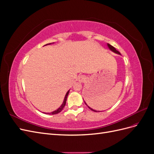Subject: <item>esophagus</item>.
<instances>
[{"instance_id": "34e87169", "label": "esophagus", "mask_w": 154, "mask_h": 154, "mask_svg": "<svg viewBox=\"0 0 154 154\" xmlns=\"http://www.w3.org/2000/svg\"><path fill=\"white\" fill-rule=\"evenodd\" d=\"M78 80L80 82H85V80H86V77L84 75H80L78 76Z\"/></svg>"}]
</instances>
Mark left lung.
Here are the masks:
<instances>
[{
    "instance_id": "8db88e82",
    "label": "left lung",
    "mask_w": 154,
    "mask_h": 154,
    "mask_svg": "<svg viewBox=\"0 0 154 154\" xmlns=\"http://www.w3.org/2000/svg\"><path fill=\"white\" fill-rule=\"evenodd\" d=\"M107 46H108V48L110 49V50H111L112 51H113L114 53H116V54H120V53L119 52V51H117V50H116V48H114L113 46H112V45H110L109 44H107ZM84 102H85V105H87V103H85V101H84ZM87 106H88V108H89V109H90L91 110L94 111V112H100V111H97V110H94V109H91V107H89V106H88V105H87Z\"/></svg>"
}]
</instances>
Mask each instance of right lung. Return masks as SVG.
<instances>
[{"label": "right lung", "mask_w": 154, "mask_h": 154, "mask_svg": "<svg viewBox=\"0 0 154 154\" xmlns=\"http://www.w3.org/2000/svg\"><path fill=\"white\" fill-rule=\"evenodd\" d=\"M54 43V42H53ZM49 44H51V43H50V44H46V45H49ZM69 91H67V92L66 93V96H65V97H64V100H63V103L62 104V105L60 106L59 108L57 109V110H54V111H53V112H49V113H45V114H52V115H53V114H58V113H60V112H61L62 110H63V107L65 106V105H66V101H67V96H68V94H69Z\"/></svg>", "instance_id": "add662e5"}]
</instances>
